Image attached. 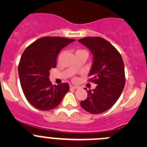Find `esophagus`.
I'll return each instance as SVG.
<instances>
[{"instance_id":"34e87169","label":"esophagus","mask_w":147,"mask_h":147,"mask_svg":"<svg viewBox=\"0 0 147 147\" xmlns=\"http://www.w3.org/2000/svg\"><path fill=\"white\" fill-rule=\"evenodd\" d=\"M70 89H78V87H76V86H73V85H70L69 86Z\"/></svg>"}]
</instances>
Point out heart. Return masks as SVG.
Here are the masks:
<instances>
[{"instance_id": "1", "label": "heart", "mask_w": 147, "mask_h": 147, "mask_svg": "<svg viewBox=\"0 0 147 147\" xmlns=\"http://www.w3.org/2000/svg\"><path fill=\"white\" fill-rule=\"evenodd\" d=\"M76 52H86V51L84 50H78ZM86 53H87V52H86Z\"/></svg>"}]
</instances>
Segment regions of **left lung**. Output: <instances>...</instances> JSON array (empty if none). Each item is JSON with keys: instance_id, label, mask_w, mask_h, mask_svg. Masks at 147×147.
I'll use <instances>...</instances> for the list:
<instances>
[{"instance_id": "obj_1", "label": "left lung", "mask_w": 147, "mask_h": 147, "mask_svg": "<svg viewBox=\"0 0 147 147\" xmlns=\"http://www.w3.org/2000/svg\"><path fill=\"white\" fill-rule=\"evenodd\" d=\"M78 41L92 53L88 80L97 84L94 90H87V98L80 102L81 107L91 114H101L110 109L122 92L126 80L124 62L119 51L104 38L85 37Z\"/></svg>"}]
</instances>
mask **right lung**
Wrapping results in <instances>:
<instances>
[{
  "instance_id": "1",
  "label": "right lung",
  "mask_w": 147,
  "mask_h": 147,
  "mask_svg": "<svg viewBox=\"0 0 147 147\" xmlns=\"http://www.w3.org/2000/svg\"><path fill=\"white\" fill-rule=\"evenodd\" d=\"M75 40L45 36L30 44L23 52L18 65L20 85L32 106L43 111L55 108L69 87L67 83L53 85L50 69L56 67L57 55Z\"/></svg>"
}]
</instances>
